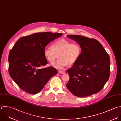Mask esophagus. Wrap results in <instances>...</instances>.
I'll return each instance as SVG.
<instances>
[{
    "label": "esophagus",
    "instance_id": "1",
    "mask_svg": "<svg viewBox=\"0 0 121 121\" xmlns=\"http://www.w3.org/2000/svg\"><path fill=\"white\" fill-rule=\"evenodd\" d=\"M58 73H59L60 74H64V73H65V72L64 71H59L58 72Z\"/></svg>",
    "mask_w": 121,
    "mask_h": 121
}]
</instances>
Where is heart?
<instances>
[{
  "label": "heart",
  "mask_w": 121,
  "mask_h": 121,
  "mask_svg": "<svg viewBox=\"0 0 121 121\" xmlns=\"http://www.w3.org/2000/svg\"><path fill=\"white\" fill-rule=\"evenodd\" d=\"M51 48H46L44 50V56L47 61L52 64L59 53L60 59L51 65L57 69H62L69 64L75 63L80 58L82 51L79 43H71V41L63 38L54 41L51 45Z\"/></svg>",
  "instance_id": "1"
}]
</instances>
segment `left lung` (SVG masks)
<instances>
[{
	"label": "left lung",
	"instance_id": "1",
	"mask_svg": "<svg viewBox=\"0 0 121 121\" xmlns=\"http://www.w3.org/2000/svg\"><path fill=\"white\" fill-rule=\"evenodd\" d=\"M67 37L77 41L82 51L79 60L67 70L70 79L66 87L74 96L84 98L96 94L110 75V57L97 40L78 35Z\"/></svg>",
	"mask_w": 121,
	"mask_h": 121
}]
</instances>
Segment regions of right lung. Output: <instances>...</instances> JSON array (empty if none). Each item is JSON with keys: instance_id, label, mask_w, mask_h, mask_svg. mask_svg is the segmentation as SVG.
I'll return each instance as SVG.
<instances>
[{"instance_id": "add662e5", "label": "right lung", "mask_w": 121, "mask_h": 121, "mask_svg": "<svg viewBox=\"0 0 121 121\" xmlns=\"http://www.w3.org/2000/svg\"><path fill=\"white\" fill-rule=\"evenodd\" d=\"M62 35L39 32L21 37L16 41L9 54L8 71L22 90L30 94H37L57 74L53 67L42 68L48 64L43 52L49 43Z\"/></svg>"}]
</instances>
